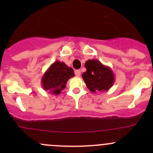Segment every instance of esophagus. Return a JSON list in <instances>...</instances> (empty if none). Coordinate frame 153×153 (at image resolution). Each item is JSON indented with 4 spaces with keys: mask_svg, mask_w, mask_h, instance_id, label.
<instances>
[{
    "mask_svg": "<svg viewBox=\"0 0 153 153\" xmlns=\"http://www.w3.org/2000/svg\"><path fill=\"white\" fill-rule=\"evenodd\" d=\"M75 74L76 76H80L81 75V71L80 70H75Z\"/></svg>",
    "mask_w": 153,
    "mask_h": 153,
    "instance_id": "esophagus-1",
    "label": "esophagus"
}]
</instances>
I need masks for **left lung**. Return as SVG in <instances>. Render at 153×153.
<instances>
[{"label":"left lung","instance_id":"left-lung-1","mask_svg":"<svg viewBox=\"0 0 153 153\" xmlns=\"http://www.w3.org/2000/svg\"><path fill=\"white\" fill-rule=\"evenodd\" d=\"M84 66L86 70L82 74V78L90 92L108 91L115 83V75L111 68L98 60H88Z\"/></svg>","mask_w":153,"mask_h":153}]
</instances>
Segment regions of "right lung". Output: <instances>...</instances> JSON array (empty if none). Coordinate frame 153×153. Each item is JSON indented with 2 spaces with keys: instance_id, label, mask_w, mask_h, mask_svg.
<instances>
[{
  "instance_id": "add662e5",
  "label": "right lung",
  "mask_w": 153,
  "mask_h": 153,
  "mask_svg": "<svg viewBox=\"0 0 153 153\" xmlns=\"http://www.w3.org/2000/svg\"><path fill=\"white\" fill-rule=\"evenodd\" d=\"M75 76L72 68L57 61L51 64L41 78V85L48 93L59 95L66 87L69 78Z\"/></svg>"
}]
</instances>
